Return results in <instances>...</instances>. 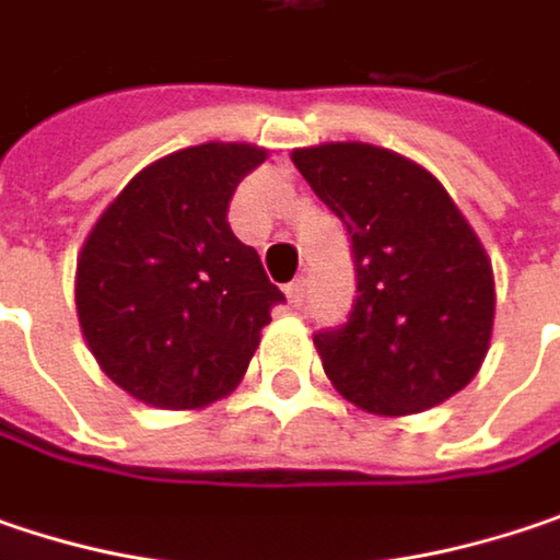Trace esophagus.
Listing matches in <instances>:
<instances>
[{"mask_svg": "<svg viewBox=\"0 0 560 560\" xmlns=\"http://www.w3.org/2000/svg\"><path fill=\"white\" fill-rule=\"evenodd\" d=\"M302 293H305V280H293V283L287 287V300L293 302V305H300Z\"/></svg>", "mask_w": 560, "mask_h": 560, "instance_id": "34e87169", "label": "esophagus"}]
</instances>
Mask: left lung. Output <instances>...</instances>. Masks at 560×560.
<instances>
[{"mask_svg":"<svg viewBox=\"0 0 560 560\" xmlns=\"http://www.w3.org/2000/svg\"><path fill=\"white\" fill-rule=\"evenodd\" d=\"M293 165L347 225L357 302L315 335L325 376L357 408L405 418L443 405L481 370L494 331V267L423 165L373 142L293 149Z\"/></svg>","mask_w":560,"mask_h":560,"instance_id":"obj_1","label":"left lung"}]
</instances>
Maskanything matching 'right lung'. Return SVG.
Instances as JSON below:
<instances>
[{
  "label": "right lung",
  "mask_w": 560,
  "mask_h": 560,
  "mask_svg": "<svg viewBox=\"0 0 560 560\" xmlns=\"http://www.w3.org/2000/svg\"><path fill=\"white\" fill-rule=\"evenodd\" d=\"M255 142H200L152 165L107 203L75 260V315L101 373L162 411L225 398L283 293L225 222Z\"/></svg>",
  "instance_id": "right-lung-1"
}]
</instances>
